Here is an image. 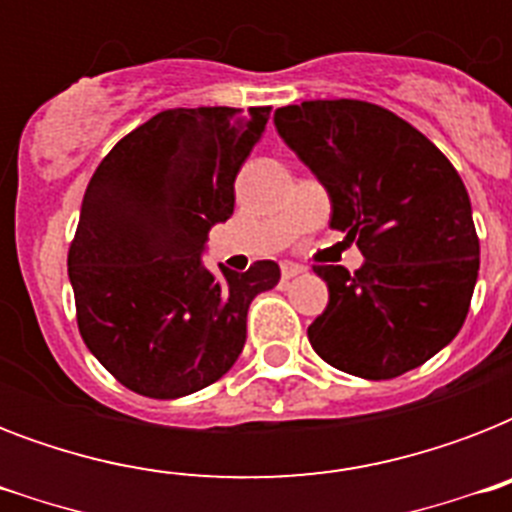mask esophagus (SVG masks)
I'll return each mask as SVG.
<instances>
[{"instance_id": "esophagus-1", "label": "esophagus", "mask_w": 512, "mask_h": 512, "mask_svg": "<svg viewBox=\"0 0 512 512\" xmlns=\"http://www.w3.org/2000/svg\"><path fill=\"white\" fill-rule=\"evenodd\" d=\"M303 271H305L303 265L281 263V276H284V279H295V276H300V273H303Z\"/></svg>"}]
</instances>
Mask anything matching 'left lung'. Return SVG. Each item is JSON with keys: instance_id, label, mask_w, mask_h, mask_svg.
Segmentation results:
<instances>
[{"instance_id": "left-lung-1", "label": "left lung", "mask_w": 512, "mask_h": 512, "mask_svg": "<svg viewBox=\"0 0 512 512\" xmlns=\"http://www.w3.org/2000/svg\"><path fill=\"white\" fill-rule=\"evenodd\" d=\"M276 130L327 188L335 231L364 265H316L329 303L308 327L340 372L393 380L449 345L478 279V233L452 162L420 130L366 100H305Z\"/></svg>"}]
</instances>
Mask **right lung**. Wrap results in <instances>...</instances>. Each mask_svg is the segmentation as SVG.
<instances>
[{
  "label": "right lung",
  "mask_w": 512,
  "mask_h": 512,
  "mask_svg": "<svg viewBox=\"0 0 512 512\" xmlns=\"http://www.w3.org/2000/svg\"><path fill=\"white\" fill-rule=\"evenodd\" d=\"M271 106L170 108L116 143L84 191L68 249L90 353L148 398L207 388L239 358L249 303L279 284L273 260L209 273V228L233 215V180Z\"/></svg>",
  "instance_id": "obj_1"
}]
</instances>
